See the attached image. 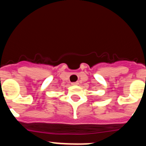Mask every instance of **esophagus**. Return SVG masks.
Returning a JSON list of instances; mask_svg holds the SVG:
<instances>
[{
    "instance_id": "obj_1",
    "label": "esophagus",
    "mask_w": 146,
    "mask_h": 146,
    "mask_svg": "<svg viewBox=\"0 0 146 146\" xmlns=\"http://www.w3.org/2000/svg\"><path fill=\"white\" fill-rule=\"evenodd\" d=\"M79 84V82H72V85H73V86H77V85Z\"/></svg>"
}]
</instances>
